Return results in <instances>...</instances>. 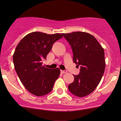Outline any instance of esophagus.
I'll use <instances>...</instances> for the list:
<instances>
[{
    "label": "esophagus",
    "instance_id": "obj_1",
    "mask_svg": "<svg viewBox=\"0 0 121 121\" xmlns=\"http://www.w3.org/2000/svg\"><path fill=\"white\" fill-rule=\"evenodd\" d=\"M61 73H62V74L67 73V70H61Z\"/></svg>",
    "mask_w": 121,
    "mask_h": 121
}]
</instances>
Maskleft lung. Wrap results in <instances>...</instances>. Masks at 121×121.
Wrapping results in <instances>:
<instances>
[{"instance_id":"8db88e82","label":"left lung","mask_w":121,"mask_h":121,"mask_svg":"<svg viewBox=\"0 0 121 121\" xmlns=\"http://www.w3.org/2000/svg\"><path fill=\"white\" fill-rule=\"evenodd\" d=\"M63 36L71 45L74 62L81 67L79 74L74 75L68 90L76 96H86L96 89L102 78L105 68L104 50L89 33L76 31L63 33Z\"/></svg>"}]
</instances>
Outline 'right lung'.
Listing matches in <instances>:
<instances>
[{
	"instance_id": "obj_1",
	"label": "right lung",
	"mask_w": 121,
	"mask_h": 121,
	"mask_svg": "<svg viewBox=\"0 0 121 121\" xmlns=\"http://www.w3.org/2000/svg\"><path fill=\"white\" fill-rule=\"evenodd\" d=\"M62 37L60 33L47 35L33 32L25 36L15 49V70L25 88L35 96L49 93L59 76V68H46L42 66V61L46 59L53 43Z\"/></svg>"
}]
</instances>
